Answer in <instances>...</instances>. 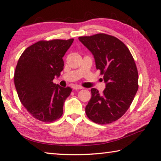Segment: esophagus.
<instances>
[{
  "instance_id": "34e87169",
  "label": "esophagus",
  "mask_w": 161,
  "mask_h": 161,
  "mask_svg": "<svg viewBox=\"0 0 161 161\" xmlns=\"http://www.w3.org/2000/svg\"><path fill=\"white\" fill-rule=\"evenodd\" d=\"M74 90H81V89H82V87L79 85H74L73 87H72Z\"/></svg>"
}]
</instances>
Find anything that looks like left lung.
Listing matches in <instances>:
<instances>
[{
	"instance_id": "left-lung-1",
	"label": "left lung",
	"mask_w": 161,
	"mask_h": 161,
	"mask_svg": "<svg viewBox=\"0 0 161 161\" xmlns=\"http://www.w3.org/2000/svg\"><path fill=\"white\" fill-rule=\"evenodd\" d=\"M94 55L97 69L103 75V94L95 88L86 106L88 118L95 123H112L126 113L138 89V72L130 52L117 38L105 34L79 37Z\"/></svg>"
}]
</instances>
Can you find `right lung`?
Returning a JSON list of instances; mask_svg holds the SVG:
<instances>
[{
	"mask_svg": "<svg viewBox=\"0 0 161 161\" xmlns=\"http://www.w3.org/2000/svg\"><path fill=\"white\" fill-rule=\"evenodd\" d=\"M74 39L39 41L25 48L18 61L14 84L18 96L35 119L51 122L63 114L69 86L64 88L53 82L64 69L63 57Z\"/></svg>",
	"mask_w": 161,
	"mask_h": 161,
	"instance_id": "1",
	"label": "right lung"
}]
</instances>
